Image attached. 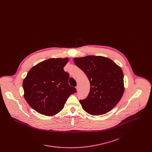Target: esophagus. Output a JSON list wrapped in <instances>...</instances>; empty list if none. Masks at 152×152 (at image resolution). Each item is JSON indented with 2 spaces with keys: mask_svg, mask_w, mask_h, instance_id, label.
<instances>
[{
  "mask_svg": "<svg viewBox=\"0 0 152 152\" xmlns=\"http://www.w3.org/2000/svg\"><path fill=\"white\" fill-rule=\"evenodd\" d=\"M76 89H77V91H78L79 90L80 86L79 85H77L76 87Z\"/></svg>",
  "mask_w": 152,
  "mask_h": 152,
  "instance_id": "1",
  "label": "esophagus"
}]
</instances>
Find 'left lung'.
I'll return each instance as SVG.
<instances>
[{
	"label": "left lung",
	"mask_w": 152,
	"mask_h": 152,
	"mask_svg": "<svg viewBox=\"0 0 152 152\" xmlns=\"http://www.w3.org/2000/svg\"><path fill=\"white\" fill-rule=\"evenodd\" d=\"M74 62L87 75L91 84L87 98L80 100L82 108L94 116L108 113L117 104L124 92L121 68L103 56L76 58Z\"/></svg>",
	"instance_id": "left-lung-1"
}]
</instances>
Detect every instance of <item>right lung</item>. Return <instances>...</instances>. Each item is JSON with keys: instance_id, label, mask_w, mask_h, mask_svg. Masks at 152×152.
<instances>
[{"instance_id": "obj_1", "label": "right lung", "mask_w": 152, "mask_h": 152, "mask_svg": "<svg viewBox=\"0 0 152 152\" xmlns=\"http://www.w3.org/2000/svg\"><path fill=\"white\" fill-rule=\"evenodd\" d=\"M68 58H52L32 67L23 80L24 98L32 108L45 116L60 112L71 94L77 92L68 84L63 68Z\"/></svg>"}]
</instances>
